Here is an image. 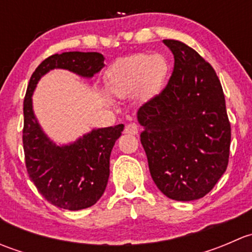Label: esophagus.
I'll return each mask as SVG.
<instances>
[{
	"label": "esophagus",
	"mask_w": 252,
	"mask_h": 252,
	"mask_svg": "<svg viewBox=\"0 0 252 252\" xmlns=\"http://www.w3.org/2000/svg\"><path fill=\"white\" fill-rule=\"evenodd\" d=\"M124 133L130 134V135H135V134L139 133V126H136L135 123H129L128 126L124 129Z\"/></svg>",
	"instance_id": "1"
}]
</instances>
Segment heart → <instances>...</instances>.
I'll return each instance as SVG.
<instances>
[{"label": "heart", "mask_w": 252, "mask_h": 252, "mask_svg": "<svg viewBox=\"0 0 252 252\" xmlns=\"http://www.w3.org/2000/svg\"><path fill=\"white\" fill-rule=\"evenodd\" d=\"M169 74V63L163 55L136 53L117 61L107 73L112 95L129 98L140 95L151 98L161 94Z\"/></svg>", "instance_id": "1"}]
</instances>
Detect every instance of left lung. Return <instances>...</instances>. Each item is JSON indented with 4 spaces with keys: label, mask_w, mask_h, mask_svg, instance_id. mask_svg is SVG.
Masks as SVG:
<instances>
[{
    "label": "left lung",
    "mask_w": 252,
    "mask_h": 252,
    "mask_svg": "<svg viewBox=\"0 0 252 252\" xmlns=\"http://www.w3.org/2000/svg\"><path fill=\"white\" fill-rule=\"evenodd\" d=\"M163 44L173 53L174 69L164 90L139 108L140 140L157 188L172 200L192 201L227 169L230 123L210 63L183 42Z\"/></svg>",
    "instance_id": "8db88e82"
}]
</instances>
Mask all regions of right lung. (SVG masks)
<instances>
[{"mask_svg": "<svg viewBox=\"0 0 252 252\" xmlns=\"http://www.w3.org/2000/svg\"><path fill=\"white\" fill-rule=\"evenodd\" d=\"M98 52H63L40 63L30 78L24 98L25 163L30 179L40 194L60 208L83 210L102 196L110 177V156L124 126L95 128L68 144H56L40 126L32 94L37 83L53 69H64L84 79H91L105 67Z\"/></svg>", "mask_w": 252, "mask_h": 252, "instance_id": "obj_1", "label": "right lung"}]
</instances>
